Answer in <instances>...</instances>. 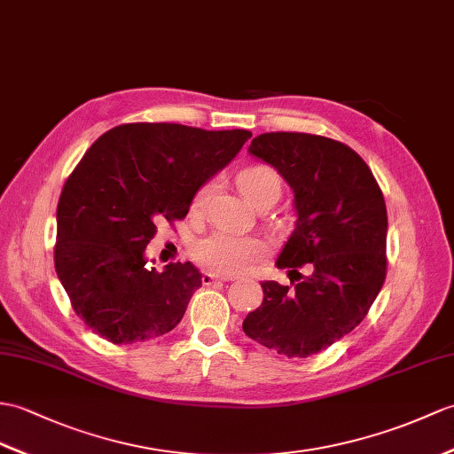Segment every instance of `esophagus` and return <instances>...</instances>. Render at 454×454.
<instances>
[{
  "mask_svg": "<svg viewBox=\"0 0 454 454\" xmlns=\"http://www.w3.org/2000/svg\"><path fill=\"white\" fill-rule=\"evenodd\" d=\"M203 284L205 286H210V284L215 282H228L231 280V277H224V275H215V272H203Z\"/></svg>",
  "mask_w": 454,
  "mask_h": 454,
  "instance_id": "1",
  "label": "esophagus"
}]
</instances>
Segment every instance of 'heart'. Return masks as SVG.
<instances>
[{
  "mask_svg": "<svg viewBox=\"0 0 454 454\" xmlns=\"http://www.w3.org/2000/svg\"><path fill=\"white\" fill-rule=\"evenodd\" d=\"M241 193L253 207H261L267 201H277L280 195V177L270 166L257 164L241 170L238 176ZM213 192V182L197 189L192 201L193 213H203L208 195ZM267 253L265 241L255 236H239L231 231H215L213 236L199 241L195 257L203 267L220 272V275H238L246 272L251 265Z\"/></svg>",
  "mask_w": 454,
  "mask_h": 454,
  "instance_id": "1",
  "label": "heart"
}]
</instances>
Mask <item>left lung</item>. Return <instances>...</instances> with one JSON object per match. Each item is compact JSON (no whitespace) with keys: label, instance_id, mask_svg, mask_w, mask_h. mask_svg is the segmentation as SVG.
<instances>
[{"label":"left lung","instance_id":"1","mask_svg":"<svg viewBox=\"0 0 454 454\" xmlns=\"http://www.w3.org/2000/svg\"><path fill=\"white\" fill-rule=\"evenodd\" d=\"M247 153L292 189L296 228L275 265L300 282H261L265 296L244 333L282 356L308 357L354 331L383 288L385 199L360 154L326 137L262 133ZM303 264L308 276L297 272Z\"/></svg>","mask_w":454,"mask_h":454}]
</instances>
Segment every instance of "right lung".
I'll return each mask as SVG.
<instances>
[{
    "label": "right lung",
    "mask_w": 454,
    "mask_h": 454,
    "mask_svg": "<svg viewBox=\"0 0 454 454\" xmlns=\"http://www.w3.org/2000/svg\"><path fill=\"white\" fill-rule=\"evenodd\" d=\"M249 137L246 129L125 123L82 156L58 203L54 259L73 309L102 339L135 344L182 321L201 272L189 261L156 270L145 249L156 224L184 218L197 189Z\"/></svg>",
    "instance_id": "obj_1"
}]
</instances>
